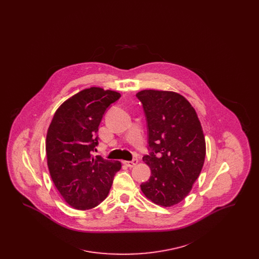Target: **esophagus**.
<instances>
[{
	"label": "esophagus",
	"mask_w": 259,
	"mask_h": 259,
	"mask_svg": "<svg viewBox=\"0 0 259 259\" xmlns=\"http://www.w3.org/2000/svg\"><path fill=\"white\" fill-rule=\"evenodd\" d=\"M137 163H138V159H133L132 161H123L124 165H126V166L129 167V168L135 167L136 165H137Z\"/></svg>",
	"instance_id": "obj_1"
}]
</instances>
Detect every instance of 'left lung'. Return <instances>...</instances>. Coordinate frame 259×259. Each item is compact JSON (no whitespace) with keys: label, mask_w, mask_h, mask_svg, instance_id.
Returning <instances> with one entry per match:
<instances>
[{"label":"left lung","mask_w":259,"mask_h":259,"mask_svg":"<svg viewBox=\"0 0 259 259\" xmlns=\"http://www.w3.org/2000/svg\"><path fill=\"white\" fill-rule=\"evenodd\" d=\"M148 124L149 155L143 161L151 176L141 185L145 196L156 205L172 207L185 199L202 171L206 142L197 113L181 94L142 90Z\"/></svg>","instance_id":"1"}]
</instances>
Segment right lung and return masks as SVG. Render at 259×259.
I'll list each match as a JSON object with an SVG mask.
<instances>
[{
    "label": "right lung",
    "mask_w": 259,
    "mask_h": 259,
    "mask_svg": "<svg viewBox=\"0 0 259 259\" xmlns=\"http://www.w3.org/2000/svg\"><path fill=\"white\" fill-rule=\"evenodd\" d=\"M119 98L116 91L85 88L66 100L50 122L46 142L50 177L74 209L87 210L100 205L121 169L119 161L93 155L103 114Z\"/></svg>",
    "instance_id": "right-lung-1"
}]
</instances>
